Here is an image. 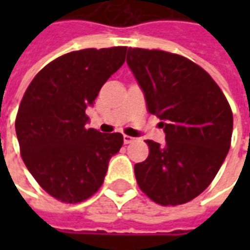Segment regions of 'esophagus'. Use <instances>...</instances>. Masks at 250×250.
<instances>
[{
  "mask_svg": "<svg viewBox=\"0 0 250 250\" xmlns=\"http://www.w3.org/2000/svg\"><path fill=\"white\" fill-rule=\"evenodd\" d=\"M123 141H125V145H128V143H131V142H134V138H131V136L128 135H125L123 136Z\"/></svg>",
  "mask_w": 250,
  "mask_h": 250,
  "instance_id": "1",
  "label": "esophagus"
}]
</instances>
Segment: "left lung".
Returning <instances> with one entry per match:
<instances>
[{
    "instance_id": "1",
    "label": "left lung",
    "mask_w": 250,
    "mask_h": 250,
    "mask_svg": "<svg viewBox=\"0 0 250 250\" xmlns=\"http://www.w3.org/2000/svg\"><path fill=\"white\" fill-rule=\"evenodd\" d=\"M127 64L166 134L163 146L146 141L150 152L134 167L136 182L162 206L186 204L211 184L225 161L233 131L230 105L209 73L186 57L128 48Z\"/></svg>"
}]
</instances>
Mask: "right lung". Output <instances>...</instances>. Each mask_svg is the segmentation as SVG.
<instances>
[{
    "label": "right lung",
    "mask_w": 250,
    "mask_h": 250,
    "mask_svg": "<svg viewBox=\"0 0 250 250\" xmlns=\"http://www.w3.org/2000/svg\"><path fill=\"white\" fill-rule=\"evenodd\" d=\"M125 46L82 49L57 57L32 80L16 118L21 157L46 193L77 204L103 185L123 145L119 132L87 128L85 109L123 65Z\"/></svg>",
    "instance_id": "1"
}]
</instances>
